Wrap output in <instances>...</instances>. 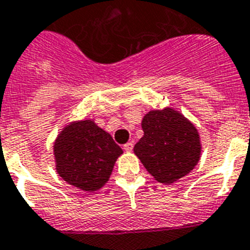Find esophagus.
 <instances>
[{"label": "esophagus", "instance_id": "obj_1", "mask_svg": "<svg viewBox=\"0 0 250 250\" xmlns=\"http://www.w3.org/2000/svg\"><path fill=\"white\" fill-rule=\"evenodd\" d=\"M123 149L125 150V151H132V149H133V143H127L123 145Z\"/></svg>", "mask_w": 250, "mask_h": 250}]
</instances>
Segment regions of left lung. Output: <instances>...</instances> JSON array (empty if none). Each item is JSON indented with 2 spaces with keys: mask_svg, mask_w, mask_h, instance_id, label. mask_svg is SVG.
<instances>
[{
  "mask_svg": "<svg viewBox=\"0 0 250 250\" xmlns=\"http://www.w3.org/2000/svg\"><path fill=\"white\" fill-rule=\"evenodd\" d=\"M141 125L144 136L133 151L157 181L173 184L195 167L200 158L199 133L180 113L149 111Z\"/></svg>",
  "mask_w": 250,
  "mask_h": 250,
  "instance_id": "8db88e82",
  "label": "left lung"
}]
</instances>
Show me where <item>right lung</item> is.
Returning a JSON list of instances; mask_svg holds the SVG:
<instances>
[{
    "label": "right lung",
    "instance_id": "obj_1",
    "mask_svg": "<svg viewBox=\"0 0 250 250\" xmlns=\"http://www.w3.org/2000/svg\"><path fill=\"white\" fill-rule=\"evenodd\" d=\"M54 153L62 180L84 191H95L109 180L123 150L92 121H82L60 133Z\"/></svg>",
    "mask_w": 250,
    "mask_h": 250
}]
</instances>
